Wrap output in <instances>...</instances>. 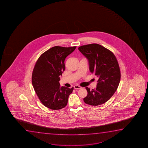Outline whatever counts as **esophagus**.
Masks as SVG:
<instances>
[{"instance_id":"34e87169","label":"esophagus","mask_w":148,"mask_h":148,"mask_svg":"<svg viewBox=\"0 0 148 148\" xmlns=\"http://www.w3.org/2000/svg\"><path fill=\"white\" fill-rule=\"evenodd\" d=\"M74 88L75 89H80L82 88V87L80 86L79 85H75V86H74Z\"/></svg>"}]
</instances>
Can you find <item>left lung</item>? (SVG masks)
Listing matches in <instances>:
<instances>
[{
	"mask_svg": "<svg viewBox=\"0 0 148 148\" xmlns=\"http://www.w3.org/2000/svg\"><path fill=\"white\" fill-rule=\"evenodd\" d=\"M79 51L88 60L89 70L99 78L97 87L90 90L83 99L89 105H100L112 97L117 89L121 78L119 66L111 51L97 43L82 45Z\"/></svg>",
	"mask_w": 148,
	"mask_h": 148,
	"instance_id": "left-lung-1",
	"label": "left lung"
}]
</instances>
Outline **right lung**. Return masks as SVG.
<instances>
[{
	"label": "right lung",
	"mask_w": 148,
	"mask_h": 148,
	"mask_svg": "<svg viewBox=\"0 0 148 148\" xmlns=\"http://www.w3.org/2000/svg\"><path fill=\"white\" fill-rule=\"evenodd\" d=\"M76 47L56 46L43 53L35 63L32 75L35 91L43 105L58 110L67 105L74 87H60V76L65 71L66 58Z\"/></svg>",
	"instance_id": "obj_1"
}]
</instances>
